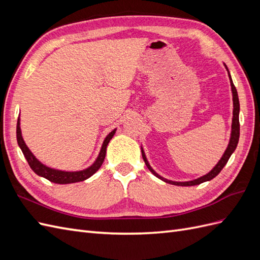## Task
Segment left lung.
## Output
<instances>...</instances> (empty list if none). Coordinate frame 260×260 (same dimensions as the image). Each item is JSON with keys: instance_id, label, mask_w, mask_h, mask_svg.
<instances>
[{"instance_id": "8db88e82", "label": "left lung", "mask_w": 260, "mask_h": 260, "mask_svg": "<svg viewBox=\"0 0 260 260\" xmlns=\"http://www.w3.org/2000/svg\"><path fill=\"white\" fill-rule=\"evenodd\" d=\"M224 67L228 70V75H229V79H230V84H231V91H232V96H233V118H232V125H231V137H230V141L229 144H228V147L225 149V152L223 153L222 157L220 158V160L217 162L216 166L212 168L208 174H206L205 176H203L201 178H198L192 181H185V182H176V181H171L168 179H165L161 176H159L157 172H155V170L149 166V164L146 159L145 153L143 151L142 146H141V152H142V157L144 159V162L146 165V167L149 169V171L152 172L154 176H156L158 179L162 180L164 182H167L170 184L174 185H180V186H191V185H198L201 184L203 182H206V181H210L211 179H214L216 176H218V174L220 171L222 170V168L225 166V164L229 160V158L231 157V155L233 154V152L235 151V148L238 146L239 143V138H240V121H239V114H240V102H239V96H238V91L235 89V86L233 84L231 75L229 73V69H228L226 65L224 64Z\"/></svg>"}]
</instances>
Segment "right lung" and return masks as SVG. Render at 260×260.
Segmentation results:
<instances>
[{"label":"right lung","instance_id":"add662e5","mask_svg":"<svg viewBox=\"0 0 260 260\" xmlns=\"http://www.w3.org/2000/svg\"><path fill=\"white\" fill-rule=\"evenodd\" d=\"M115 132H116V129H114L111 133H108L107 137L104 140L103 144H102L98 158L91 165L90 167L85 168L83 170H79V171H62V170H57V169L45 166V165H43L41 161H39L36 158V156L31 153V151L26 145L25 141H23V139H22L19 118L17 120V128H16L18 145L22 151V154H23V156H25V158L27 159L30 168L32 169L38 176L43 177L45 179H48L49 181H51V182L57 183V184H68V183L80 182V181H84L86 179H89L91 176L95 174V172L101 168L102 164H103V161L105 159L107 145L109 143V141H111L112 138L114 137Z\"/></svg>","mask_w":260,"mask_h":260}]
</instances>
